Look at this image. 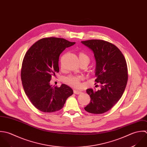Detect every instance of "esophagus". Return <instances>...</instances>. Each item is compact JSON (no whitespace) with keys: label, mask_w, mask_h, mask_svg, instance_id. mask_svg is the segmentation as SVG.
Returning <instances> with one entry per match:
<instances>
[{"label":"esophagus","mask_w":147,"mask_h":147,"mask_svg":"<svg viewBox=\"0 0 147 147\" xmlns=\"http://www.w3.org/2000/svg\"><path fill=\"white\" fill-rule=\"evenodd\" d=\"M74 93L75 94H77V95H78V94H81L82 92H81V91H78V90H74Z\"/></svg>","instance_id":"obj_1"}]
</instances>
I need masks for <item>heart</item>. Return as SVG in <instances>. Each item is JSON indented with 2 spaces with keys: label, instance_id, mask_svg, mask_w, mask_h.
Returning a JSON list of instances; mask_svg holds the SVG:
<instances>
[{
  "label": "heart",
  "instance_id": "heart-1",
  "mask_svg": "<svg viewBox=\"0 0 147 147\" xmlns=\"http://www.w3.org/2000/svg\"><path fill=\"white\" fill-rule=\"evenodd\" d=\"M79 60L80 61H86L90 62V57L88 55L83 52H80L79 53ZM83 79L81 76L78 75H69L64 78V81L68 84L69 86L73 88H79L80 86V80Z\"/></svg>",
  "mask_w": 147,
  "mask_h": 147
}]
</instances>
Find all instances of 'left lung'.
Returning <instances> with one entry per match:
<instances>
[{
	"label": "left lung",
	"mask_w": 147,
	"mask_h": 147,
	"mask_svg": "<svg viewBox=\"0 0 147 147\" xmlns=\"http://www.w3.org/2000/svg\"><path fill=\"white\" fill-rule=\"evenodd\" d=\"M81 42L94 54L95 82L101 84L97 91L87 90L91 101L84 109L91 113H103L115 105L124 92L128 81L127 63L120 49L111 43L96 39Z\"/></svg>",
	"instance_id": "8db88e82"
}]
</instances>
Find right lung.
I'll list each match as a JSON object with an SVG mask.
<instances>
[{"mask_svg": "<svg viewBox=\"0 0 147 147\" xmlns=\"http://www.w3.org/2000/svg\"><path fill=\"white\" fill-rule=\"evenodd\" d=\"M75 44V42L63 38H43L34 43L26 52L21 71L22 85L26 95L39 111H57L73 94V90L67 85L52 87L50 81L52 76L59 71L60 55Z\"/></svg>", "mask_w": 147, "mask_h": 147, "instance_id": "1", "label": "right lung"}]
</instances>
